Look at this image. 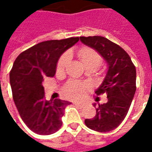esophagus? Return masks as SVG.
<instances>
[{"label":"esophagus","instance_id":"obj_1","mask_svg":"<svg viewBox=\"0 0 152 152\" xmlns=\"http://www.w3.org/2000/svg\"><path fill=\"white\" fill-rule=\"evenodd\" d=\"M74 104L76 106H77L78 107H80V108H82L83 107L85 106V104L84 103H81V102H74Z\"/></svg>","mask_w":152,"mask_h":152}]
</instances>
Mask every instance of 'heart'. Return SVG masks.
<instances>
[{
	"mask_svg": "<svg viewBox=\"0 0 152 152\" xmlns=\"http://www.w3.org/2000/svg\"><path fill=\"white\" fill-rule=\"evenodd\" d=\"M78 58L80 63L86 68L92 67L95 70L102 62L101 54L94 49L90 47H83L78 51ZM69 61L68 54L61 57L57 64V72H62L64 71ZM89 89L88 84L76 80H70L63 86V92L66 98L71 99H78L86 94Z\"/></svg>",
	"mask_w": 152,
	"mask_h": 152,
	"instance_id": "obj_1",
	"label": "heart"
}]
</instances>
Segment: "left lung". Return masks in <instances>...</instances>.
<instances>
[{
    "label": "left lung",
    "mask_w": 152,
    "mask_h": 152,
    "mask_svg": "<svg viewBox=\"0 0 152 152\" xmlns=\"http://www.w3.org/2000/svg\"><path fill=\"white\" fill-rule=\"evenodd\" d=\"M80 39L98 51L108 65L104 80L95 91L97 95L106 94L107 102L99 104L95 116L85 120V123L93 130L109 132L121 124L130 107L136 91V68L126 51L108 39L99 36Z\"/></svg>",
    "instance_id": "8db88e82"
}]
</instances>
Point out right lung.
<instances>
[{"mask_svg":"<svg viewBox=\"0 0 152 152\" xmlns=\"http://www.w3.org/2000/svg\"><path fill=\"white\" fill-rule=\"evenodd\" d=\"M78 40L70 37L40 42L22 52L13 64L10 72L13 99L22 120L36 134H52L63 124L61 118L71 102L47 101L42 83L54 76L61 54Z\"/></svg>","mask_w":152,"mask_h":152,"instance_id":"right-lung-1","label":"right lung"}]
</instances>
